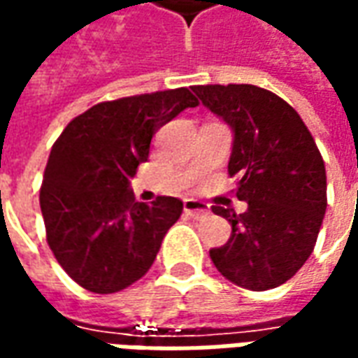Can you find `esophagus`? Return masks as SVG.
Masks as SVG:
<instances>
[{"mask_svg": "<svg viewBox=\"0 0 358 358\" xmlns=\"http://www.w3.org/2000/svg\"><path fill=\"white\" fill-rule=\"evenodd\" d=\"M184 210L192 218H205L210 213L209 205L197 199H184Z\"/></svg>", "mask_w": 358, "mask_h": 358, "instance_id": "esophagus-1", "label": "esophagus"}]
</instances>
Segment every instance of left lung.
Listing matches in <instances>:
<instances>
[{
	"label": "left lung",
	"mask_w": 358,
	"mask_h": 358,
	"mask_svg": "<svg viewBox=\"0 0 358 358\" xmlns=\"http://www.w3.org/2000/svg\"><path fill=\"white\" fill-rule=\"evenodd\" d=\"M234 130L228 174L248 210L213 207L232 224L230 240L210 261L230 282L253 292L278 287L305 264L326 213V169L297 110L251 84L192 88Z\"/></svg>",
	"instance_id": "1"
}]
</instances>
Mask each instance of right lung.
<instances>
[{
	"mask_svg": "<svg viewBox=\"0 0 358 358\" xmlns=\"http://www.w3.org/2000/svg\"><path fill=\"white\" fill-rule=\"evenodd\" d=\"M195 105L187 88L97 103L53 143L40 187L45 238L84 289L120 292L151 268L184 203L166 195L136 201L130 178L157 130Z\"/></svg>",
	"mask_w": 358,
	"mask_h": 358,
	"instance_id": "obj_1",
	"label": "right lung"
}]
</instances>
